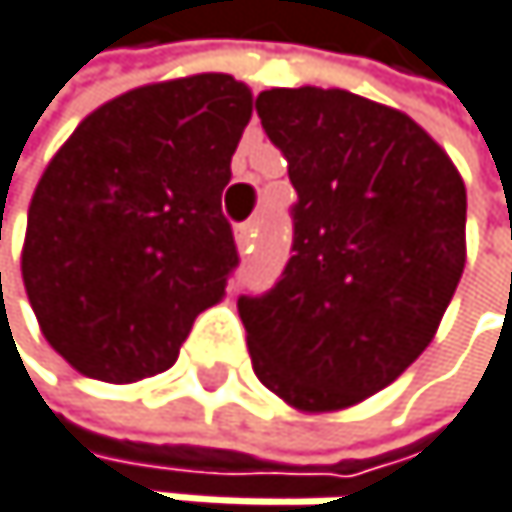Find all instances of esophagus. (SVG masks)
<instances>
[{
    "label": "esophagus",
    "instance_id": "1",
    "mask_svg": "<svg viewBox=\"0 0 512 512\" xmlns=\"http://www.w3.org/2000/svg\"><path fill=\"white\" fill-rule=\"evenodd\" d=\"M254 236H258V224H254V221H245V224H239V227H236V245H239V251H242V254H248V251H251Z\"/></svg>",
    "mask_w": 512,
    "mask_h": 512
}]
</instances>
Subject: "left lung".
<instances>
[{"mask_svg": "<svg viewBox=\"0 0 512 512\" xmlns=\"http://www.w3.org/2000/svg\"><path fill=\"white\" fill-rule=\"evenodd\" d=\"M254 110L298 190L282 276L239 298L254 375L294 408H347L433 341L464 273L467 190L415 119L359 94L270 88Z\"/></svg>", "mask_w": 512, "mask_h": 512, "instance_id": "8db88e82", "label": "left lung"}]
</instances>
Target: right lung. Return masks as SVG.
Here are the masks:
<instances>
[{
	"mask_svg": "<svg viewBox=\"0 0 512 512\" xmlns=\"http://www.w3.org/2000/svg\"><path fill=\"white\" fill-rule=\"evenodd\" d=\"M251 91L227 73L134 88L94 110L30 202L24 285L76 371L131 384L171 368L239 267L221 211Z\"/></svg>",
	"mask_w": 512,
	"mask_h": 512,
	"instance_id": "obj_1",
	"label": "right lung"
}]
</instances>
